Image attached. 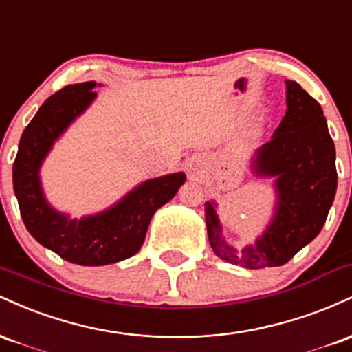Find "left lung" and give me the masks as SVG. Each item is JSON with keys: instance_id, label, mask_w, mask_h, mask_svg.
<instances>
[{"instance_id": "left-lung-1", "label": "left lung", "mask_w": 352, "mask_h": 352, "mask_svg": "<svg viewBox=\"0 0 352 352\" xmlns=\"http://www.w3.org/2000/svg\"><path fill=\"white\" fill-rule=\"evenodd\" d=\"M286 114L270 142L250 159L258 179H272L273 215L253 243L241 248L223 236L218 204L205 201L208 241L220 260L246 270L281 266L321 232L338 188L336 148L316 99L300 84L285 80Z\"/></svg>"}]
</instances>
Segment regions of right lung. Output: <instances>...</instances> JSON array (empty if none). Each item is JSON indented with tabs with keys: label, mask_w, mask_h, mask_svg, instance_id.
Returning <instances> with one entry per match:
<instances>
[{
	"label": "right lung",
	"mask_w": 352,
	"mask_h": 352,
	"mask_svg": "<svg viewBox=\"0 0 352 352\" xmlns=\"http://www.w3.org/2000/svg\"><path fill=\"white\" fill-rule=\"evenodd\" d=\"M96 80L71 84L52 94L24 129L13 164V188L28 232L63 260L102 266L139 252L153 213L170 201L187 180L184 172L148 179L106 210L72 218L44 195L41 167L59 137L98 98Z\"/></svg>",
	"instance_id": "obj_1"
}]
</instances>
